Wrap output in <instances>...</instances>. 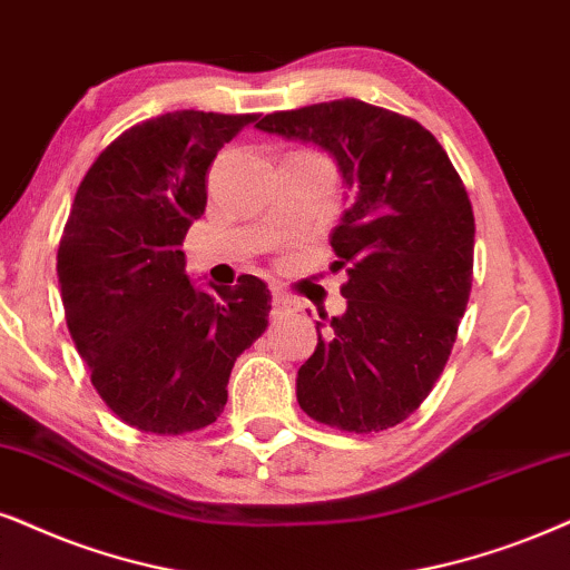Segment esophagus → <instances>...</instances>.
<instances>
[{"mask_svg": "<svg viewBox=\"0 0 570 570\" xmlns=\"http://www.w3.org/2000/svg\"><path fill=\"white\" fill-rule=\"evenodd\" d=\"M299 309V302L292 299L289 294L273 292V315H292Z\"/></svg>", "mask_w": 570, "mask_h": 570, "instance_id": "34e87169", "label": "esophagus"}]
</instances>
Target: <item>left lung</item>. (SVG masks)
I'll list each match as a JSON object with an SVG mask.
<instances>
[{
	"label": "left lung",
	"mask_w": 570,
	"mask_h": 570,
	"mask_svg": "<svg viewBox=\"0 0 570 570\" xmlns=\"http://www.w3.org/2000/svg\"><path fill=\"white\" fill-rule=\"evenodd\" d=\"M257 128L315 144L352 189L331 232L347 309L328 326L315 321L299 407L352 434L397 426L442 376L471 294L476 223L465 186L434 134L360 99L271 112Z\"/></svg>",
	"instance_id": "left-lung-1"
}]
</instances>
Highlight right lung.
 <instances>
[{
  "mask_svg": "<svg viewBox=\"0 0 570 570\" xmlns=\"http://www.w3.org/2000/svg\"><path fill=\"white\" fill-rule=\"evenodd\" d=\"M255 120L178 110L128 128L94 160L65 223L57 278L70 336L105 405L147 434L218 421L236 357L268 326L261 278L210 294L186 276L181 249L215 155Z\"/></svg>",
  "mask_w": 570,
  "mask_h": 570,
  "instance_id": "1",
  "label": "right lung"
}]
</instances>
